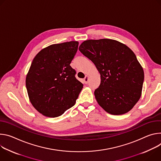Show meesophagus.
Wrapping results in <instances>:
<instances>
[{"mask_svg":"<svg viewBox=\"0 0 161 161\" xmlns=\"http://www.w3.org/2000/svg\"><path fill=\"white\" fill-rule=\"evenodd\" d=\"M88 79H89V76L88 75H86L84 79V81L85 82V84H87L88 82Z\"/></svg>","mask_w":161,"mask_h":161,"instance_id":"esophagus-1","label":"esophagus"}]
</instances>
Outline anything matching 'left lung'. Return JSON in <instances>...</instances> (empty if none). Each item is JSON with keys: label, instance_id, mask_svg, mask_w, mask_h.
<instances>
[{"label": "left lung", "instance_id": "left-lung-1", "mask_svg": "<svg viewBox=\"0 0 161 161\" xmlns=\"http://www.w3.org/2000/svg\"><path fill=\"white\" fill-rule=\"evenodd\" d=\"M79 49L100 74L94 94L101 108L114 115L130 111L141 96L144 81L143 69L133 51L111 39L86 40Z\"/></svg>", "mask_w": 161, "mask_h": 161}]
</instances>
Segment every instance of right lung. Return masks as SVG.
Returning a JSON list of instances; mask_svg holds the SVG:
<instances>
[{"instance_id":"right-lung-1","label":"right lung","mask_w":161,"mask_h":161,"mask_svg":"<svg viewBox=\"0 0 161 161\" xmlns=\"http://www.w3.org/2000/svg\"><path fill=\"white\" fill-rule=\"evenodd\" d=\"M79 42L53 44L40 50L31 63L25 85L32 106L43 116L62 115L75 103L83 84L69 65Z\"/></svg>"}]
</instances>
